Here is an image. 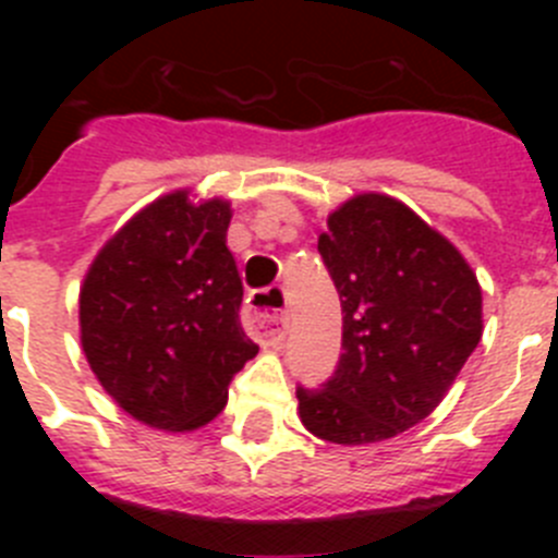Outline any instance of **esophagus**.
<instances>
[{
    "mask_svg": "<svg viewBox=\"0 0 558 558\" xmlns=\"http://www.w3.org/2000/svg\"><path fill=\"white\" fill-rule=\"evenodd\" d=\"M245 327L251 329L263 347L282 343L288 332V315H284V288H268L251 293L248 307H245Z\"/></svg>",
    "mask_w": 558,
    "mask_h": 558,
    "instance_id": "esophagus-1",
    "label": "esophagus"
}]
</instances>
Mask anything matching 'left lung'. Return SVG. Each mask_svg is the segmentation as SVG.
<instances>
[{"mask_svg":"<svg viewBox=\"0 0 558 558\" xmlns=\"http://www.w3.org/2000/svg\"><path fill=\"white\" fill-rule=\"evenodd\" d=\"M318 254L343 310V352L299 416L332 445H377L430 416L483 335L461 251L402 201L363 192L327 218Z\"/></svg>","mask_w":558,"mask_h":558,"instance_id":"1","label":"left lung"}]
</instances>
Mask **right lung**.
<instances>
[{
	"instance_id": "obj_1",
	"label": "right lung",
	"mask_w": 558,
	"mask_h": 558,
	"mask_svg": "<svg viewBox=\"0 0 558 558\" xmlns=\"http://www.w3.org/2000/svg\"><path fill=\"white\" fill-rule=\"evenodd\" d=\"M231 206L190 190L136 211L81 288V343L108 397L142 425L184 433L226 408L259 352L240 327L243 282L226 245Z\"/></svg>"
}]
</instances>
